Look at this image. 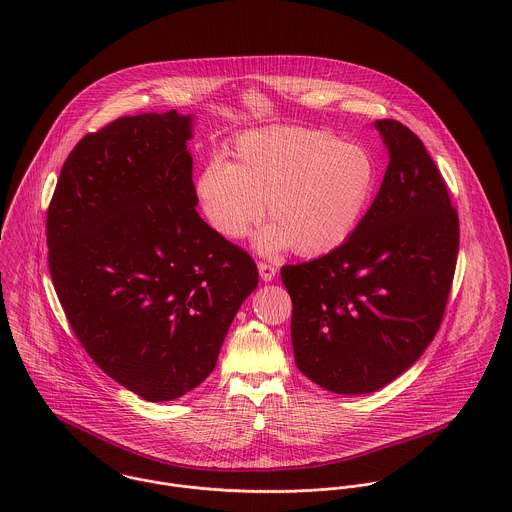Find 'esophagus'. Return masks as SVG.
<instances>
[{"instance_id": "1", "label": "esophagus", "mask_w": 512, "mask_h": 512, "mask_svg": "<svg viewBox=\"0 0 512 512\" xmlns=\"http://www.w3.org/2000/svg\"><path fill=\"white\" fill-rule=\"evenodd\" d=\"M258 272H260V278H262L264 282H272V280L276 278L278 268H276L274 264H270V262H260V264H258Z\"/></svg>"}]
</instances>
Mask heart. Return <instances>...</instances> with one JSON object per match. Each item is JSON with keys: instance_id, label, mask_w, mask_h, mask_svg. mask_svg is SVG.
I'll return each mask as SVG.
<instances>
[{"instance_id": "1", "label": "heart", "mask_w": 512, "mask_h": 512, "mask_svg": "<svg viewBox=\"0 0 512 512\" xmlns=\"http://www.w3.org/2000/svg\"><path fill=\"white\" fill-rule=\"evenodd\" d=\"M365 147L315 128L280 126L242 134L226 163H209L195 193L207 222L224 238H242L262 219L264 250L292 246L323 256L343 246L365 217L376 187Z\"/></svg>"}]
</instances>
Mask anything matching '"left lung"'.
Listing matches in <instances>:
<instances>
[{
  "instance_id": "obj_1",
  "label": "left lung",
  "mask_w": 512,
  "mask_h": 512,
  "mask_svg": "<svg viewBox=\"0 0 512 512\" xmlns=\"http://www.w3.org/2000/svg\"><path fill=\"white\" fill-rule=\"evenodd\" d=\"M388 147L378 195L337 250L282 268L297 368L337 394L374 392L414 365L451 292L459 217L422 140L376 120Z\"/></svg>"
}]
</instances>
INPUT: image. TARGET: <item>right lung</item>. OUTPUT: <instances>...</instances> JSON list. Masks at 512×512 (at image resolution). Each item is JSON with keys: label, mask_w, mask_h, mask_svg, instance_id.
<instances>
[{"label": "right lung", "mask_w": 512, "mask_h": 512, "mask_svg": "<svg viewBox=\"0 0 512 512\" xmlns=\"http://www.w3.org/2000/svg\"><path fill=\"white\" fill-rule=\"evenodd\" d=\"M191 116H122L69 153L49 211V272L88 357L149 402L199 386L242 301L252 256L197 213Z\"/></svg>", "instance_id": "obj_1"}]
</instances>
